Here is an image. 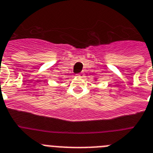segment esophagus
Instances as JSON below:
<instances>
[{
  "instance_id": "obj_1",
  "label": "esophagus",
  "mask_w": 153,
  "mask_h": 153,
  "mask_svg": "<svg viewBox=\"0 0 153 153\" xmlns=\"http://www.w3.org/2000/svg\"><path fill=\"white\" fill-rule=\"evenodd\" d=\"M78 77H83V73H80V74H79L77 75Z\"/></svg>"
}]
</instances>
